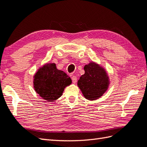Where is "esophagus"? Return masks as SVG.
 <instances>
[{"mask_svg":"<svg viewBox=\"0 0 147 147\" xmlns=\"http://www.w3.org/2000/svg\"><path fill=\"white\" fill-rule=\"evenodd\" d=\"M71 79H72V81H73V82L74 83H76V82H77V78L76 76H74V75H72L71 76Z\"/></svg>","mask_w":147,"mask_h":147,"instance_id":"34e87169","label":"esophagus"}]
</instances>
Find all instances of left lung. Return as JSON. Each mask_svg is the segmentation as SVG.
<instances>
[{"mask_svg": "<svg viewBox=\"0 0 147 147\" xmlns=\"http://www.w3.org/2000/svg\"><path fill=\"white\" fill-rule=\"evenodd\" d=\"M85 74L78 82V86L83 96L90 100L98 99L107 91L109 81L105 69L92 62L84 67Z\"/></svg>", "mask_w": 147, "mask_h": 147, "instance_id": "8db88e82", "label": "left lung"}]
</instances>
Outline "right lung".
Wrapping results in <instances>:
<instances>
[{
	"instance_id": "add662e5",
	"label": "right lung",
	"mask_w": 147,
	"mask_h": 147,
	"mask_svg": "<svg viewBox=\"0 0 147 147\" xmlns=\"http://www.w3.org/2000/svg\"><path fill=\"white\" fill-rule=\"evenodd\" d=\"M71 83L70 77L57 69L55 64L49 63L40 67L35 74L33 87L42 98L53 102L61 97L64 88Z\"/></svg>"
}]
</instances>
